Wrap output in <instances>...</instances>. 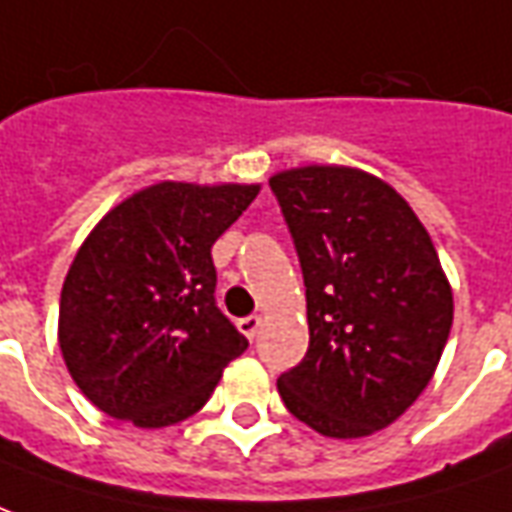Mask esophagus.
Returning <instances> with one entry per match:
<instances>
[{"mask_svg":"<svg viewBox=\"0 0 512 512\" xmlns=\"http://www.w3.org/2000/svg\"><path fill=\"white\" fill-rule=\"evenodd\" d=\"M240 330L248 341H253L261 330V316H245V319H240Z\"/></svg>","mask_w":512,"mask_h":512,"instance_id":"34e87169","label":"esophagus"}]
</instances>
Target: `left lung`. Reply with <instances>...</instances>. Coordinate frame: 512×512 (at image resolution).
<instances>
[{
	"mask_svg": "<svg viewBox=\"0 0 512 512\" xmlns=\"http://www.w3.org/2000/svg\"><path fill=\"white\" fill-rule=\"evenodd\" d=\"M270 188L300 256L311 333L278 393L319 434H374L428 387L453 327L434 242L387 182L360 169L302 166Z\"/></svg>",
	"mask_w": 512,
	"mask_h": 512,
	"instance_id": "obj_1",
	"label": "left lung"
}]
</instances>
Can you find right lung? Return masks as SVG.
<instances>
[{
	"instance_id": "add662e5",
	"label": "right lung",
	"mask_w": 512,
	"mask_h": 512,
	"mask_svg": "<svg viewBox=\"0 0 512 512\" xmlns=\"http://www.w3.org/2000/svg\"><path fill=\"white\" fill-rule=\"evenodd\" d=\"M259 185L158 182L117 204L67 270L59 349L100 412L163 428L210 401L248 349L215 305L212 245Z\"/></svg>"
}]
</instances>
